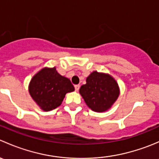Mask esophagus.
<instances>
[{"mask_svg": "<svg viewBox=\"0 0 159 159\" xmlns=\"http://www.w3.org/2000/svg\"><path fill=\"white\" fill-rule=\"evenodd\" d=\"M75 91H78V90H79V89H80L79 84H76V85H75Z\"/></svg>", "mask_w": 159, "mask_h": 159, "instance_id": "esophagus-1", "label": "esophagus"}]
</instances>
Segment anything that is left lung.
Segmentation results:
<instances>
[{
	"mask_svg": "<svg viewBox=\"0 0 159 159\" xmlns=\"http://www.w3.org/2000/svg\"><path fill=\"white\" fill-rule=\"evenodd\" d=\"M79 92L86 105L96 112H103L112 106L119 95L117 81L108 74L93 71L81 86Z\"/></svg>",
	"mask_w": 159,
	"mask_h": 159,
	"instance_id": "obj_1",
	"label": "left lung"
}]
</instances>
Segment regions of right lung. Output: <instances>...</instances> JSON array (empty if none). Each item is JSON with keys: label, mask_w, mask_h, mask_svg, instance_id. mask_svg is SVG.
<instances>
[{"label": "right lung", "mask_w": 159, "mask_h": 159, "mask_svg": "<svg viewBox=\"0 0 159 159\" xmlns=\"http://www.w3.org/2000/svg\"><path fill=\"white\" fill-rule=\"evenodd\" d=\"M29 93L41 109L49 111L60 106L68 92L75 87L68 78L61 76L54 68H44L30 80Z\"/></svg>", "instance_id": "right-lung-1"}]
</instances>
